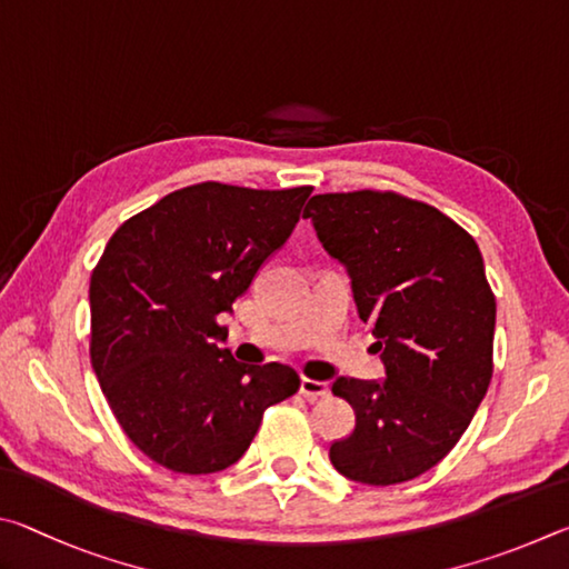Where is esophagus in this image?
Listing matches in <instances>:
<instances>
[{
    "label": "esophagus",
    "instance_id": "esophagus-1",
    "mask_svg": "<svg viewBox=\"0 0 569 569\" xmlns=\"http://www.w3.org/2000/svg\"><path fill=\"white\" fill-rule=\"evenodd\" d=\"M300 392L307 397V400H320V397H327V395H330V385H327V382L310 380V377H302V382H300Z\"/></svg>",
    "mask_w": 569,
    "mask_h": 569
}]
</instances>
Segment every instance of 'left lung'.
<instances>
[{
  "label": "left lung",
  "instance_id": "left-lung-1",
  "mask_svg": "<svg viewBox=\"0 0 569 569\" xmlns=\"http://www.w3.org/2000/svg\"><path fill=\"white\" fill-rule=\"evenodd\" d=\"M305 217L350 272L387 375L335 380L355 430L330 460L362 485L415 480L460 442L492 380L495 295L480 247L440 209L397 192L315 194Z\"/></svg>",
  "mask_w": 569,
  "mask_h": 569
}]
</instances>
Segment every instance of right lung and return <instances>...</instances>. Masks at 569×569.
<instances>
[{
    "mask_svg": "<svg viewBox=\"0 0 569 569\" xmlns=\"http://www.w3.org/2000/svg\"><path fill=\"white\" fill-rule=\"evenodd\" d=\"M312 187L192 184L129 217L89 282V355L109 407L149 460L209 475L247 452L269 405L300 390L290 365H242L219 315L300 222Z\"/></svg>",
    "mask_w": 569,
    "mask_h": 569,
    "instance_id": "right-lung-1",
    "label": "right lung"
}]
</instances>
